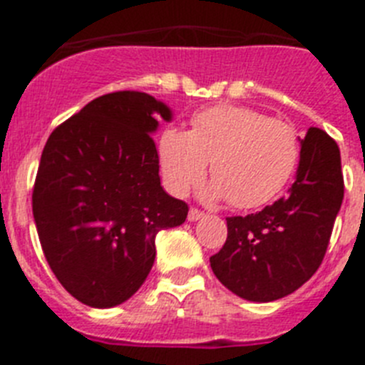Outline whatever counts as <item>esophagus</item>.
<instances>
[{"instance_id": "34e87169", "label": "esophagus", "mask_w": 365, "mask_h": 365, "mask_svg": "<svg viewBox=\"0 0 365 365\" xmlns=\"http://www.w3.org/2000/svg\"><path fill=\"white\" fill-rule=\"evenodd\" d=\"M202 217H205V212H201L199 208H190L188 221H199V219Z\"/></svg>"}]
</instances>
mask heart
Returning <instances> with one entry per match:
<instances>
[{"label": "heart", "mask_w": 365, "mask_h": 365, "mask_svg": "<svg viewBox=\"0 0 365 365\" xmlns=\"http://www.w3.org/2000/svg\"><path fill=\"white\" fill-rule=\"evenodd\" d=\"M210 163V197H227L250 210L272 201L299 163V138L291 124L256 109L221 104L192 117L190 131L168 128L159 138L164 185L173 195L197 186Z\"/></svg>", "instance_id": "b5f03b06"}]
</instances>
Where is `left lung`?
Masks as SVG:
<instances>
[{
  "label": "left lung",
  "instance_id": "8db88e82",
  "mask_svg": "<svg viewBox=\"0 0 365 365\" xmlns=\"http://www.w3.org/2000/svg\"><path fill=\"white\" fill-rule=\"evenodd\" d=\"M344 199L340 150L324 130L302 140L291 193L245 217H227V241L210 257L215 278L250 302L291 294L318 270Z\"/></svg>",
  "mask_w": 365,
  "mask_h": 365
}]
</instances>
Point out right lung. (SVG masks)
Returning <instances> with one entry per match:
<instances>
[{
  "label": "right lung",
  "mask_w": 365,
  "mask_h": 365,
  "mask_svg": "<svg viewBox=\"0 0 365 365\" xmlns=\"http://www.w3.org/2000/svg\"><path fill=\"white\" fill-rule=\"evenodd\" d=\"M155 115L172 118L148 93H108L58 125L41 153L32 190L41 250L89 307L130 299L153 267L155 235L188 215L160 186Z\"/></svg>",
  "instance_id": "right-lung-1"
}]
</instances>
